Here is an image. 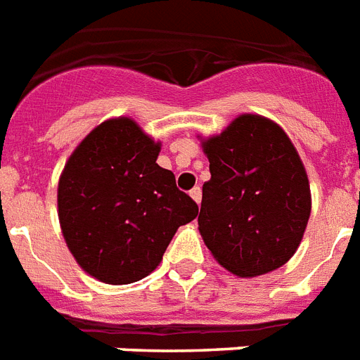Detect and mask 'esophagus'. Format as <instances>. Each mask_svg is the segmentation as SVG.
Listing matches in <instances>:
<instances>
[{"label":"esophagus","instance_id":"esophagus-1","mask_svg":"<svg viewBox=\"0 0 360 360\" xmlns=\"http://www.w3.org/2000/svg\"><path fill=\"white\" fill-rule=\"evenodd\" d=\"M189 195H191V198H193L195 202L197 204H200V198H202V191H200V188H193L191 189V191H189Z\"/></svg>","mask_w":360,"mask_h":360}]
</instances>
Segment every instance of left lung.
<instances>
[{
	"label": "left lung",
	"instance_id": "8db88e82",
	"mask_svg": "<svg viewBox=\"0 0 360 360\" xmlns=\"http://www.w3.org/2000/svg\"><path fill=\"white\" fill-rule=\"evenodd\" d=\"M202 148L212 178L198 230L215 260L238 277L284 266L310 217L309 178L288 135L260 115H240Z\"/></svg>",
	"mask_w": 360,
	"mask_h": 360
}]
</instances>
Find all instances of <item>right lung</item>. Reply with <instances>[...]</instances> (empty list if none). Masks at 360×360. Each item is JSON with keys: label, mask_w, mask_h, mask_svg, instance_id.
<instances>
[{"label": "right lung", "mask_w": 360, "mask_h": 360, "mask_svg": "<svg viewBox=\"0 0 360 360\" xmlns=\"http://www.w3.org/2000/svg\"><path fill=\"white\" fill-rule=\"evenodd\" d=\"M160 143L128 117L96 126L68 158L57 189L63 236L76 262L105 284L137 283L162 262L198 206L156 163Z\"/></svg>", "instance_id": "right-lung-1"}]
</instances>
